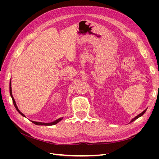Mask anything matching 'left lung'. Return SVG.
<instances>
[{"instance_id": "1", "label": "left lung", "mask_w": 159, "mask_h": 159, "mask_svg": "<svg viewBox=\"0 0 159 159\" xmlns=\"http://www.w3.org/2000/svg\"><path fill=\"white\" fill-rule=\"evenodd\" d=\"M147 108L146 109H145V110H144V111H143L142 113H141L140 114H139V115H137V116H135V117H134V118H133V119H132L131 120V121H130V122H129V123H132L133 121H135V120H136V119H137L138 118H139V117H141V116H142V115H143L144 113H145L146 112V111H147Z\"/></svg>"}]
</instances>
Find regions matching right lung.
I'll return each instance as SVG.
<instances>
[{"instance_id":"add662e5","label":"right lung","mask_w":159,"mask_h":159,"mask_svg":"<svg viewBox=\"0 0 159 159\" xmlns=\"http://www.w3.org/2000/svg\"><path fill=\"white\" fill-rule=\"evenodd\" d=\"M11 85H11V81H10V95H11V98H12V102H13V104H14V107H15L16 109L17 110V111H18L19 113H20V114L22 115V116L26 117L25 115H24V114L20 111L18 109V106L16 105V103L15 100H14V97H13V95H12V87H11ZM63 118H64L63 117H60V118H58V119H57L56 120H55V121H52V122H50V123H43V122H38V121H31V120H30V121H31V122H32L33 123H34L35 125H37L51 126V125H54L57 124V123H59L60 121H61L62 119H63Z\"/></svg>"}]
</instances>
